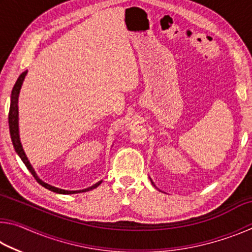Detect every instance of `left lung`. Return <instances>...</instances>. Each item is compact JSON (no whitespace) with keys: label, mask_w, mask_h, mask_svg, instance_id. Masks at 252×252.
<instances>
[{"label":"left lung","mask_w":252,"mask_h":252,"mask_svg":"<svg viewBox=\"0 0 252 252\" xmlns=\"http://www.w3.org/2000/svg\"><path fill=\"white\" fill-rule=\"evenodd\" d=\"M151 182H152V181H151ZM152 185H153V182H152Z\"/></svg>","instance_id":"1"}]
</instances>
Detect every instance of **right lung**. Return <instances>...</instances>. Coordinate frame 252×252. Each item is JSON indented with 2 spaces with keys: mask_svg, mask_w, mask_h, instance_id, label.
<instances>
[{
  "mask_svg": "<svg viewBox=\"0 0 252 252\" xmlns=\"http://www.w3.org/2000/svg\"><path fill=\"white\" fill-rule=\"evenodd\" d=\"M28 71L23 72L22 74L19 76L18 81H16L14 87H13V90H12V94H11V105H10V111H8V126H10V134H11V139H12V143H13V147L15 149V151L18 155L20 156L21 159L24 162V164L27 165V168L29 169V171L31 172L32 176L35 178V180L40 183L42 187H44L45 189H49L51 191H53V192H57V193H61V194H72V193H79V192H85V191H90L92 189H94L97 186L100 185V182L95 183L94 186H92L90 188H88V189H83V190H79V191H67V190H62V189H59V188H55L48 185V183L43 182L42 180H40L39 178H37L35 171H34L32 165L30 164V162L28 160L27 156H25V153L22 149V146H21V142H20V136H19V109H18V99H19V93H20V89H21V85L23 83V80L25 78V75H27Z\"/></svg>",
  "mask_w": 252,
  "mask_h": 252,
  "instance_id": "right-lung-1",
  "label": "right lung"
}]
</instances>
